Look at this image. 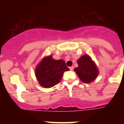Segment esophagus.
Here are the masks:
<instances>
[{
  "mask_svg": "<svg viewBox=\"0 0 124 124\" xmlns=\"http://www.w3.org/2000/svg\"><path fill=\"white\" fill-rule=\"evenodd\" d=\"M69 68H70V70H71L72 71V70H74V66H71V67H70Z\"/></svg>",
  "mask_w": 124,
  "mask_h": 124,
  "instance_id": "1",
  "label": "esophagus"
}]
</instances>
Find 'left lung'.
Segmentation results:
<instances>
[{
  "mask_svg": "<svg viewBox=\"0 0 124 124\" xmlns=\"http://www.w3.org/2000/svg\"><path fill=\"white\" fill-rule=\"evenodd\" d=\"M78 67L74 68V71L82 81L89 83L94 81L98 75V70L95 63L87 54L82 56L78 60Z\"/></svg>",
  "mask_w": 124,
  "mask_h": 124,
  "instance_id": "left-lung-1",
  "label": "left lung"
}]
</instances>
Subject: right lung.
<instances>
[{
	"label": "right lung",
	"mask_w": 124,
	"mask_h": 124,
	"mask_svg": "<svg viewBox=\"0 0 124 124\" xmlns=\"http://www.w3.org/2000/svg\"><path fill=\"white\" fill-rule=\"evenodd\" d=\"M68 70L63 60H54L50 56L43 59L38 64L35 70V75L40 85L48 88L58 84L64 72Z\"/></svg>",
	"instance_id": "add662e5"
}]
</instances>
